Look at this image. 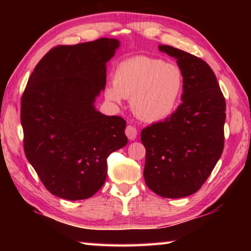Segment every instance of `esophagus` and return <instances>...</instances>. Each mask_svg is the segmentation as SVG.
Instances as JSON below:
<instances>
[{
    "instance_id": "esophagus-1",
    "label": "esophagus",
    "mask_w": 251,
    "mask_h": 251,
    "mask_svg": "<svg viewBox=\"0 0 251 251\" xmlns=\"http://www.w3.org/2000/svg\"><path fill=\"white\" fill-rule=\"evenodd\" d=\"M125 134L127 137H128V139L134 141V139L137 137V129H136V127L133 125H127L125 128Z\"/></svg>"
}]
</instances>
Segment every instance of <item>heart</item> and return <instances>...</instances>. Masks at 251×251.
Returning a JSON list of instances; mask_svg holds the SVG:
<instances>
[{
    "instance_id": "1",
    "label": "heart",
    "mask_w": 251,
    "mask_h": 251,
    "mask_svg": "<svg viewBox=\"0 0 251 251\" xmlns=\"http://www.w3.org/2000/svg\"><path fill=\"white\" fill-rule=\"evenodd\" d=\"M184 86V74L176 63L151 56L124 59L116 66L114 79L105 90L106 99L120 104L130 99L136 116L148 123L171 115Z\"/></svg>"
}]
</instances>
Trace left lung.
<instances>
[{
    "mask_svg": "<svg viewBox=\"0 0 251 251\" xmlns=\"http://www.w3.org/2000/svg\"><path fill=\"white\" fill-rule=\"evenodd\" d=\"M159 50L177 58L184 94L175 113L142 130L144 178L159 196L181 198L201 189L223 154L226 100L203 59L173 46Z\"/></svg>",
    "mask_w": 251,
    "mask_h": 251,
    "instance_id": "1",
    "label": "left lung"
}]
</instances>
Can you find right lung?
Listing matches in <instances>:
<instances>
[{"instance_id": "add662e5", "label": "right lung", "mask_w": 251, "mask_h": 251, "mask_svg": "<svg viewBox=\"0 0 251 251\" xmlns=\"http://www.w3.org/2000/svg\"><path fill=\"white\" fill-rule=\"evenodd\" d=\"M118 45L107 37L57 45L27 80L21 99L25 156L55 196L92 197L105 182L107 157L127 144L124 118L94 107Z\"/></svg>"}]
</instances>
